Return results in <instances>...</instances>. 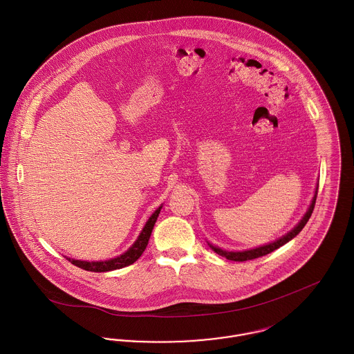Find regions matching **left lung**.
<instances>
[{
	"label": "left lung",
	"mask_w": 354,
	"mask_h": 354,
	"mask_svg": "<svg viewBox=\"0 0 354 354\" xmlns=\"http://www.w3.org/2000/svg\"><path fill=\"white\" fill-rule=\"evenodd\" d=\"M317 187L319 185H316V191H315V195H313V198H312V202L309 204V207H308V209H306V212L304 214L303 218H301V221L289 232V233H286L285 236H282L281 239H278V240H275V241H272V243H268V244H266V245H261V247H257V248H253V250H247V251H225V250H221L219 247H215V245H212V244H209L208 243V245H209V248L214 251V252L218 253V254H221V256H223V257H226L227 260H233V261H245V260H252V259H256V257H260V256H264V254H267V253H271L272 251H275V250H278L279 247H282V245H285L286 243H289L290 240H293L301 230H303L304 226L306 225V222H308V219L310 218V215H312V211H313V208H315V203H316V196H317Z\"/></svg>",
	"instance_id": "left-lung-1"
}]
</instances>
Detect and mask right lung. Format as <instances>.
<instances>
[{
	"mask_svg": "<svg viewBox=\"0 0 354 354\" xmlns=\"http://www.w3.org/2000/svg\"><path fill=\"white\" fill-rule=\"evenodd\" d=\"M160 208L162 205H159L153 212H152L151 216L149 218V221L146 222L145 227L142 229L140 234L138 236L136 241L132 244V247L128 248V251L120 254V256H115L113 259H109V260H101V261H87V260H76V259H71V257H66L72 264L83 268V270H87V271H93V272H106V271H113V270H118V268H122V267H127L132 263H135L140 256L142 253L145 252L147 244H149V240H150V236H151L152 229H153V225L156 222V218L160 212Z\"/></svg>",
	"mask_w": 354,
	"mask_h": 354,
	"instance_id": "right-lung-1",
	"label": "right lung"
}]
</instances>
